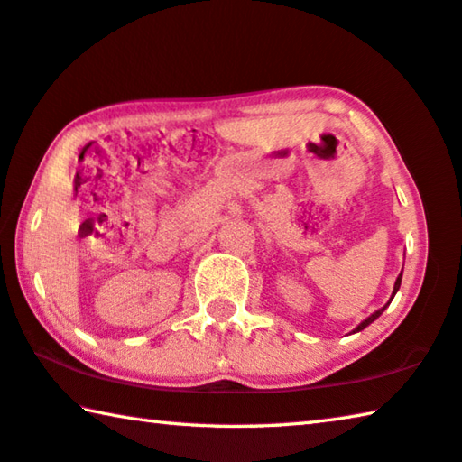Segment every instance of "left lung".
Masks as SVG:
<instances>
[{
    "label": "left lung",
    "mask_w": 462,
    "mask_h": 462,
    "mask_svg": "<svg viewBox=\"0 0 462 462\" xmlns=\"http://www.w3.org/2000/svg\"><path fill=\"white\" fill-rule=\"evenodd\" d=\"M402 276H403V270H402V274H399V276H397V281H395V286H393V294H391V300H393V297H395V292L399 291V286H402ZM391 300H389V302H391ZM389 302H387V305H384L383 309H379V311H374L373 315H370V317H368V319H365V321H362V323L358 325V328H356V329H354V331H360V329H365V328H366V325H370V323H373V321L376 319V317H379V315H381V313L384 311V309H387V307H389Z\"/></svg>",
    "instance_id": "8db88e82"
}]
</instances>
